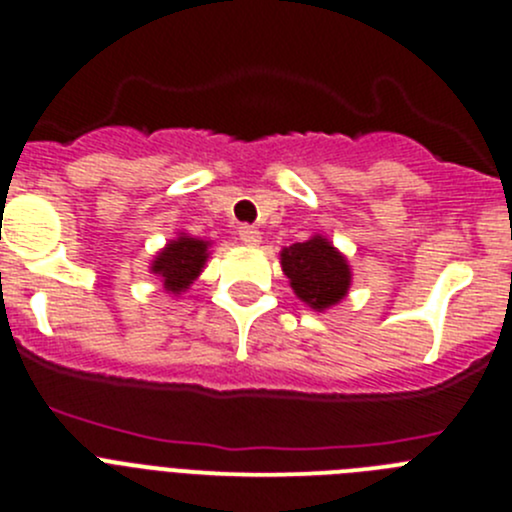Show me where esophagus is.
<instances>
[{
  "label": "esophagus",
  "mask_w": 512,
  "mask_h": 512,
  "mask_svg": "<svg viewBox=\"0 0 512 512\" xmlns=\"http://www.w3.org/2000/svg\"><path fill=\"white\" fill-rule=\"evenodd\" d=\"M237 235H240V240L245 242L247 247H257V245H260V242H262L260 230H257V227H252V225H242Z\"/></svg>",
  "instance_id": "34e87169"
}]
</instances>
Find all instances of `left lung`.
<instances>
[{"instance_id": "1", "label": "left lung", "mask_w": 512, "mask_h": 512, "mask_svg": "<svg viewBox=\"0 0 512 512\" xmlns=\"http://www.w3.org/2000/svg\"><path fill=\"white\" fill-rule=\"evenodd\" d=\"M280 265L297 299L314 312L332 309L352 287V265L332 240L319 232L309 240L282 247Z\"/></svg>"}]
</instances>
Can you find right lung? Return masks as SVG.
<instances>
[{
	"label": "right lung",
	"mask_w": 512,
	"mask_h": 512,
	"mask_svg": "<svg viewBox=\"0 0 512 512\" xmlns=\"http://www.w3.org/2000/svg\"><path fill=\"white\" fill-rule=\"evenodd\" d=\"M210 245H213L210 240L178 232L173 240L165 242V247H160L153 255L148 270H151V275H156V280H160L165 294L178 297V294L188 292L190 285L200 277L210 257Z\"/></svg>",
	"instance_id": "obj_1"
}]
</instances>
